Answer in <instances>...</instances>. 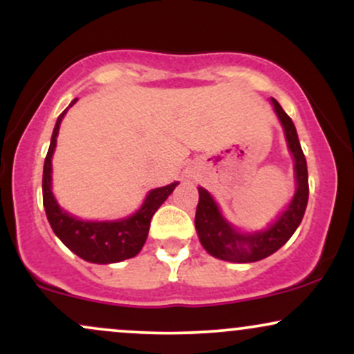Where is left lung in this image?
I'll return each mask as SVG.
<instances>
[{
	"instance_id": "obj_1",
	"label": "left lung",
	"mask_w": 354,
	"mask_h": 354,
	"mask_svg": "<svg viewBox=\"0 0 354 354\" xmlns=\"http://www.w3.org/2000/svg\"><path fill=\"white\" fill-rule=\"evenodd\" d=\"M276 116L283 126L284 138H286L288 151L293 156L295 171V194L291 201L279 211L265 230L245 231L234 226L228 218L223 214L221 208L213 198V194L203 186H198L200 201H198L196 216H194V228L201 246L214 258L230 263H254L265 259L268 256L281 248L288 241L296 228L299 226L304 216L308 205V168L301 145H299L298 133L291 121V118L283 111L281 104L271 98Z\"/></svg>"
}]
</instances>
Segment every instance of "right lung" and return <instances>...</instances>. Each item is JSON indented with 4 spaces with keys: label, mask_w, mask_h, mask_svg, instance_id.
I'll return each instance as SVG.
<instances>
[{
    "label": "right lung",
    "mask_w": 354,
    "mask_h": 354,
    "mask_svg": "<svg viewBox=\"0 0 354 354\" xmlns=\"http://www.w3.org/2000/svg\"><path fill=\"white\" fill-rule=\"evenodd\" d=\"M76 101L78 98L73 100L70 106L61 113L53 129L50 149H48L43 168V205L53 231L68 250H71L84 261L96 263V265H111V263L124 261L140 253L148 238L153 214L168 200L169 194L180 183L173 181L161 188L148 191L135 213L118 219H96V221L83 219L59 206L58 200L53 194V154L56 149V138H58L61 121Z\"/></svg>",
    "instance_id": "add662e5"
}]
</instances>
